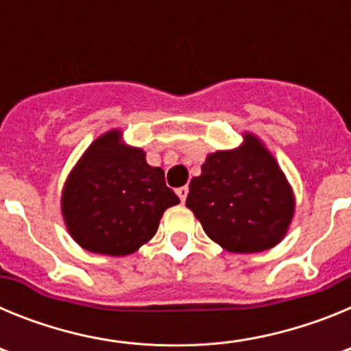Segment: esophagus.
Here are the masks:
<instances>
[{"instance_id":"obj_1","label":"esophagus","mask_w":351,"mask_h":351,"mask_svg":"<svg viewBox=\"0 0 351 351\" xmlns=\"http://www.w3.org/2000/svg\"><path fill=\"white\" fill-rule=\"evenodd\" d=\"M188 191H190V188L188 186H181V188H178V195L179 198H181V202H184L186 197H188Z\"/></svg>"}]
</instances>
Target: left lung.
<instances>
[{
	"label": "left lung",
	"instance_id": "left-lung-1",
	"mask_svg": "<svg viewBox=\"0 0 351 351\" xmlns=\"http://www.w3.org/2000/svg\"><path fill=\"white\" fill-rule=\"evenodd\" d=\"M186 207L223 250L258 253L285 239L295 195L262 138L244 132L239 147L207 154L200 176L191 179Z\"/></svg>",
	"mask_w": 351,
	"mask_h": 351
}]
</instances>
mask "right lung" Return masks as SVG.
I'll return each instance as SVG.
<instances>
[{"mask_svg":"<svg viewBox=\"0 0 351 351\" xmlns=\"http://www.w3.org/2000/svg\"><path fill=\"white\" fill-rule=\"evenodd\" d=\"M178 195L165 172L128 145L119 128L101 133L70 170L61 191V214L71 239L84 250L110 256L132 255L158 232Z\"/></svg>","mask_w":351,"mask_h":351,"instance_id":"obj_1","label":"right lung"}]
</instances>
